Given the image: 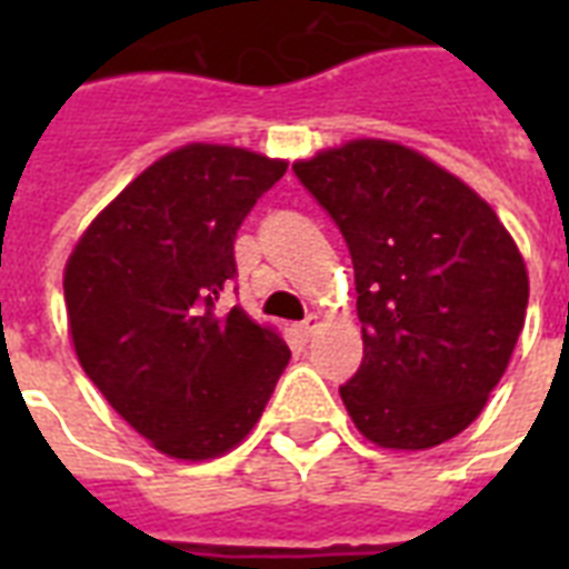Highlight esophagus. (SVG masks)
<instances>
[{
	"instance_id": "esophagus-1",
	"label": "esophagus",
	"mask_w": 569,
	"mask_h": 569,
	"mask_svg": "<svg viewBox=\"0 0 569 569\" xmlns=\"http://www.w3.org/2000/svg\"><path fill=\"white\" fill-rule=\"evenodd\" d=\"M319 316H316V312H310V316H307V319L301 321V325H298V330H301V337L303 339H310L312 333H316V330H319Z\"/></svg>"
}]
</instances>
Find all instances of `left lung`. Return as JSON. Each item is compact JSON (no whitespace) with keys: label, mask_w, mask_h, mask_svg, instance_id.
<instances>
[{"label":"left lung","mask_w":569,"mask_h":569,"mask_svg":"<svg viewBox=\"0 0 569 569\" xmlns=\"http://www.w3.org/2000/svg\"><path fill=\"white\" fill-rule=\"evenodd\" d=\"M355 262L363 363L339 387L383 449L458 437L502 380L529 307L511 232L467 182L410 147L348 141L292 164Z\"/></svg>","instance_id":"obj_1"}]
</instances>
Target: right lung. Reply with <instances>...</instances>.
Returning <instances> with one entry per match:
<instances>
[{
  "label": "right lung",
  "mask_w": 569,
  "mask_h": 569,
  "mask_svg": "<svg viewBox=\"0 0 569 569\" xmlns=\"http://www.w3.org/2000/svg\"><path fill=\"white\" fill-rule=\"evenodd\" d=\"M283 173V159L186 144L129 182L67 259L84 375L168 458L239 446L292 357L241 307L218 310L236 277V230Z\"/></svg>",
  "instance_id": "add662e5"
}]
</instances>
